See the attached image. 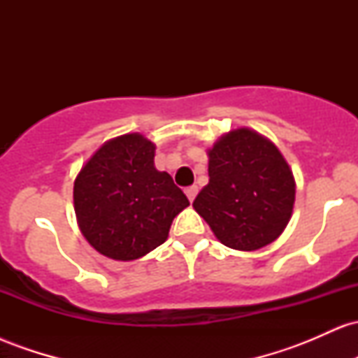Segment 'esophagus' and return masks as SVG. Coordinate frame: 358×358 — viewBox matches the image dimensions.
Listing matches in <instances>:
<instances>
[{
	"mask_svg": "<svg viewBox=\"0 0 358 358\" xmlns=\"http://www.w3.org/2000/svg\"><path fill=\"white\" fill-rule=\"evenodd\" d=\"M185 193H187L188 200L193 202V200H195V196H196V193H199V187H196V185H192V187H188L187 190H185Z\"/></svg>",
	"mask_w": 358,
	"mask_h": 358,
	"instance_id": "esophagus-1",
	"label": "esophagus"
}]
</instances>
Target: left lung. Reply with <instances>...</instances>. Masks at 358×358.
Masks as SVG:
<instances>
[{"label":"left lung","mask_w":358,"mask_h":358,"mask_svg":"<svg viewBox=\"0 0 358 358\" xmlns=\"http://www.w3.org/2000/svg\"><path fill=\"white\" fill-rule=\"evenodd\" d=\"M208 185L193 208L222 244L256 250L276 241L293 213L294 178L269 139L241 127L208 150Z\"/></svg>","instance_id":"8db88e82"}]
</instances>
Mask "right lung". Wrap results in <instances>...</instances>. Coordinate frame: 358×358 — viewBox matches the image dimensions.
I'll use <instances>...</instances> for the list:
<instances>
[{
    "instance_id": "obj_1",
    "label": "right lung",
    "mask_w": 358,
    "mask_h": 358,
    "mask_svg": "<svg viewBox=\"0 0 358 358\" xmlns=\"http://www.w3.org/2000/svg\"><path fill=\"white\" fill-rule=\"evenodd\" d=\"M155 145L124 134L102 145L73 183L80 232L97 252L133 261L162 245L187 195L155 168Z\"/></svg>"
}]
</instances>
